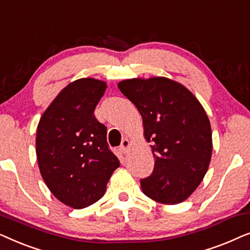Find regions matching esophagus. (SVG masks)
Wrapping results in <instances>:
<instances>
[{
    "label": "esophagus",
    "mask_w": 250,
    "mask_h": 250,
    "mask_svg": "<svg viewBox=\"0 0 250 250\" xmlns=\"http://www.w3.org/2000/svg\"><path fill=\"white\" fill-rule=\"evenodd\" d=\"M129 146H131V141H129L128 139H124V140H123L122 145H121V149L123 150V152L127 151Z\"/></svg>",
    "instance_id": "obj_1"
}]
</instances>
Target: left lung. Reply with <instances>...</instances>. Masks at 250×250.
Returning a JSON list of instances; mask_svg holds the SVG:
<instances>
[{"label":"left lung","instance_id":"1","mask_svg":"<svg viewBox=\"0 0 250 250\" xmlns=\"http://www.w3.org/2000/svg\"><path fill=\"white\" fill-rule=\"evenodd\" d=\"M118 88L138 108L145 138L153 142L155 168L141 180L143 193L160 204L182 203L210 163L213 140L204 107L184 85L166 77L131 78Z\"/></svg>","mask_w":250,"mask_h":250}]
</instances>
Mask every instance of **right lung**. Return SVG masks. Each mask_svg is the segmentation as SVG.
Returning a JSON list of instances; mask_svg holds the SVG:
<instances>
[{
	"label": "right lung",
	"instance_id": "right-lung-1",
	"mask_svg": "<svg viewBox=\"0 0 250 250\" xmlns=\"http://www.w3.org/2000/svg\"><path fill=\"white\" fill-rule=\"evenodd\" d=\"M107 83L80 78L60 91L37 125L36 156L44 182L54 197L75 209L102 198L121 163L108 148L107 127L94 109Z\"/></svg>",
	"mask_w": 250,
	"mask_h": 250
}]
</instances>
